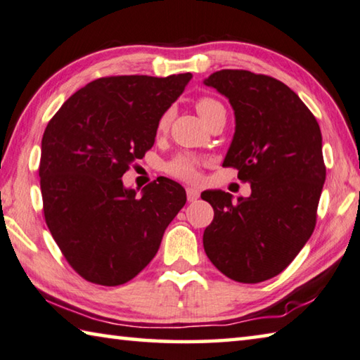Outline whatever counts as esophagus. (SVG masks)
I'll use <instances>...</instances> for the list:
<instances>
[{"mask_svg":"<svg viewBox=\"0 0 360 360\" xmlns=\"http://www.w3.org/2000/svg\"><path fill=\"white\" fill-rule=\"evenodd\" d=\"M186 192H187V200H188V201H195V200H197V198L200 197V191H198V188L187 187Z\"/></svg>","mask_w":360,"mask_h":360,"instance_id":"esophagus-1","label":"esophagus"}]
</instances>
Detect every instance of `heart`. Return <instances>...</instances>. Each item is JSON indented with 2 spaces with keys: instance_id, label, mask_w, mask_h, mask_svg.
Masks as SVG:
<instances>
[{
  "instance_id": "heart-1",
  "label": "heart",
  "mask_w": 360,
  "mask_h": 360,
  "mask_svg": "<svg viewBox=\"0 0 360 360\" xmlns=\"http://www.w3.org/2000/svg\"><path fill=\"white\" fill-rule=\"evenodd\" d=\"M195 107H197V112L205 122L211 120V117L217 112H220V110H225L224 105H221L219 101L212 99V97H201V99L197 101V105ZM172 115H173V112L169 108L167 110V112H163V115L159 120V124H158L159 130L167 127V124L169 122V120H172ZM167 169L169 174L176 176V178L193 181L198 178L200 160L195 158V155H191V154H179V155H176L172 162H168Z\"/></svg>"
}]
</instances>
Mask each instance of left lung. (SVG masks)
Masks as SVG:
<instances>
[{
    "instance_id": "8db88e82",
    "label": "left lung",
    "mask_w": 360,
    "mask_h": 360,
    "mask_svg": "<svg viewBox=\"0 0 360 360\" xmlns=\"http://www.w3.org/2000/svg\"><path fill=\"white\" fill-rule=\"evenodd\" d=\"M234 110L224 167L238 169L250 197L201 193L214 207L202 234L211 263L231 280L258 283L282 272L310 239L326 181L323 136L299 96L276 78L224 69L205 78Z\"/></svg>"
}]
</instances>
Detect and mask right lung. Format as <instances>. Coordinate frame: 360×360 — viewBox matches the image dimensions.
Masks as SVG:
<instances>
[{"label":"right lung","instance_id":"1","mask_svg":"<svg viewBox=\"0 0 360 360\" xmlns=\"http://www.w3.org/2000/svg\"><path fill=\"white\" fill-rule=\"evenodd\" d=\"M191 78L188 72L97 78L45 129L39 165L45 221L68 263L91 283L117 286L140 274L186 205L184 187L172 179L151 182L139 197L121 178L153 148L160 116Z\"/></svg>","mask_w":360,"mask_h":360}]
</instances>
